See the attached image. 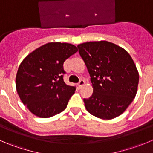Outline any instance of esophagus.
<instances>
[{
  "label": "esophagus",
  "mask_w": 153,
  "mask_h": 153,
  "mask_svg": "<svg viewBox=\"0 0 153 153\" xmlns=\"http://www.w3.org/2000/svg\"><path fill=\"white\" fill-rule=\"evenodd\" d=\"M85 85V81H84V80H80V81L78 82V88H81V87Z\"/></svg>",
  "instance_id": "esophagus-1"
}]
</instances>
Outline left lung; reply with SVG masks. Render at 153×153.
<instances>
[{"mask_svg": "<svg viewBox=\"0 0 153 153\" xmlns=\"http://www.w3.org/2000/svg\"><path fill=\"white\" fill-rule=\"evenodd\" d=\"M91 76L92 96L84 99L89 113L109 120L122 115L134 99L139 73L130 54L106 41H90L78 45Z\"/></svg>", "mask_w": 153, "mask_h": 153, "instance_id": "obj_1", "label": "left lung"}]
</instances>
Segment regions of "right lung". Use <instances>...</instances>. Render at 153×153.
<instances>
[{
    "label": "right lung",
    "instance_id": "1",
    "mask_svg": "<svg viewBox=\"0 0 153 153\" xmlns=\"http://www.w3.org/2000/svg\"><path fill=\"white\" fill-rule=\"evenodd\" d=\"M78 48L68 43L51 42L28 54L19 65L16 88L21 101L40 118L65 110L75 88L63 81V63Z\"/></svg>",
    "mask_w": 153,
    "mask_h": 153
}]
</instances>
